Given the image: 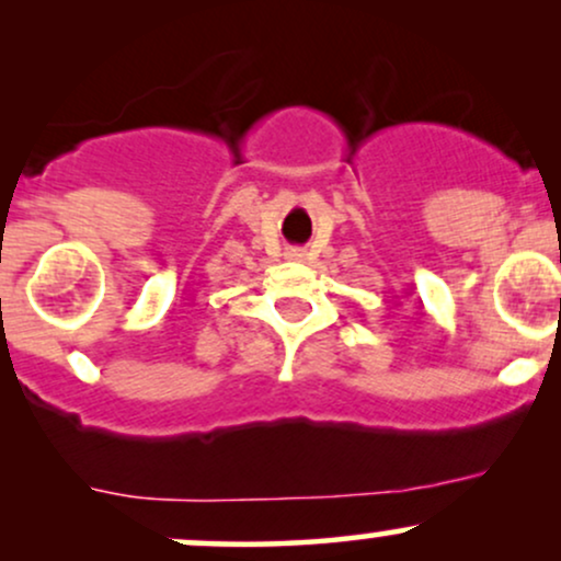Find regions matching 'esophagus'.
<instances>
[{
  "label": "esophagus",
  "mask_w": 561,
  "mask_h": 561,
  "mask_svg": "<svg viewBox=\"0 0 561 561\" xmlns=\"http://www.w3.org/2000/svg\"><path fill=\"white\" fill-rule=\"evenodd\" d=\"M289 259H295V261H300V259H302V253H300V250H293V253H289Z\"/></svg>",
  "instance_id": "esophagus-1"
}]
</instances>
